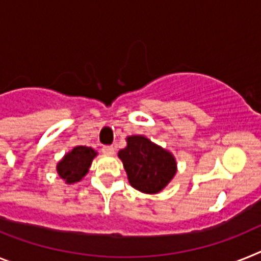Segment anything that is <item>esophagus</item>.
<instances>
[{
	"mask_svg": "<svg viewBox=\"0 0 261 261\" xmlns=\"http://www.w3.org/2000/svg\"><path fill=\"white\" fill-rule=\"evenodd\" d=\"M102 153L103 155H114V148L112 146L102 147Z\"/></svg>",
	"mask_w": 261,
	"mask_h": 261,
	"instance_id": "34e87169",
	"label": "esophagus"
}]
</instances>
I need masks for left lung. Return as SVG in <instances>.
Instances as JSON below:
<instances>
[{
    "label": "left lung",
    "instance_id": "left-lung-1",
    "mask_svg": "<svg viewBox=\"0 0 261 261\" xmlns=\"http://www.w3.org/2000/svg\"><path fill=\"white\" fill-rule=\"evenodd\" d=\"M126 142L127 146L118 152V158L123 163L131 187L147 194L162 192L177 172L173 153L144 135H131Z\"/></svg>",
    "mask_w": 261,
    "mask_h": 261
}]
</instances>
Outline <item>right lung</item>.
<instances>
[{
    "label": "right lung",
    "mask_w": 261,
    "mask_h": 261,
    "mask_svg": "<svg viewBox=\"0 0 261 261\" xmlns=\"http://www.w3.org/2000/svg\"><path fill=\"white\" fill-rule=\"evenodd\" d=\"M96 156L97 151L92 147L76 146L72 151L65 153L56 165L59 177L64 180L65 184H76L89 172L93 159Z\"/></svg>",
    "instance_id": "right-lung-1"
}]
</instances>
